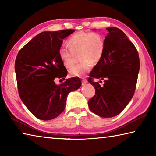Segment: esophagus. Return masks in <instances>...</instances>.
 Wrapping results in <instances>:
<instances>
[{
  "instance_id": "1",
  "label": "esophagus",
  "mask_w": 156,
  "mask_h": 156,
  "mask_svg": "<svg viewBox=\"0 0 156 156\" xmlns=\"http://www.w3.org/2000/svg\"><path fill=\"white\" fill-rule=\"evenodd\" d=\"M87 83V80L85 78H83V79H82V83H83V84H86Z\"/></svg>"
}]
</instances>
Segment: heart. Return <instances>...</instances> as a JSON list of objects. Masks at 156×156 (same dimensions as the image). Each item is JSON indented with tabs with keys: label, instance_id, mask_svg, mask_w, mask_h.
<instances>
[{
	"label": "heart",
	"instance_id": "1",
	"mask_svg": "<svg viewBox=\"0 0 156 156\" xmlns=\"http://www.w3.org/2000/svg\"><path fill=\"white\" fill-rule=\"evenodd\" d=\"M69 48L61 47L58 51L60 60L65 67L74 64L76 55L78 54L80 62L69 70L72 76H82L87 73L94 64L98 63L105 50L104 37L98 32L83 31L73 34L67 41Z\"/></svg>",
	"mask_w": 156,
	"mask_h": 156
}]
</instances>
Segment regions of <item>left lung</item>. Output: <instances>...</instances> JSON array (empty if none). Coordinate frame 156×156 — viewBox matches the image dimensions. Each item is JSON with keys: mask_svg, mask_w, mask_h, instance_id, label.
Returning a JSON list of instances; mask_svg holds the SVG:
<instances>
[{"mask_svg": "<svg viewBox=\"0 0 156 156\" xmlns=\"http://www.w3.org/2000/svg\"><path fill=\"white\" fill-rule=\"evenodd\" d=\"M107 30L109 34L105 38L104 55L88 78L96 91L88 105L95 114L112 118L122 112L133 96L140 59L136 47L122 30L117 27ZM94 78L101 79L104 84L95 82Z\"/></svg>", "mask_w": 156, "mask_h": 156, "instance_id": "obj_1", "label": "left lung"}]
</instances>
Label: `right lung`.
I'll use <instances>...</instances> for the list:
<instances>
[{
    "label": "right lung",
    "instance_id": "obj_1",
    "mask_svg": "<svg viewBox=\"0 0 156 156\" xmlns=\"http://www.w3.org/2000/svg\"><path fill=\"white\" fill-rule=\"evenodd\" d=\"M74 31L70 29L40 33L17 54L14 67L18 94L29 111L40 120H52L61 114L68 94L82 84L78 77L65 79L67 70L58 55L63 39ZM57 78L66 80L57 86Z\"/></svg>",
    "mask_w": 156,
    "mask_h": 156
}]
</instances>
